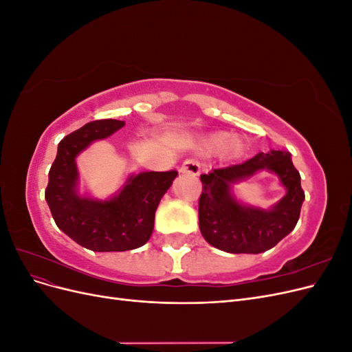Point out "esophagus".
Masks as SVG:
<instances>
[{"label": "esophagus", "mask_w": 352, "mask_h": 352, "mask_svg": "<svg viewBox=\"0 0 352 352\" xmlns=\"http://www.w3.org/2000/svg\"><path fill=\"white\" fill-rule=\"evenodd\" d=\"M201 172V166L199 163L197 162V160H186V162H184L182 167H180V173L184 175H190V176H198Z\"/></svg>", "instance_id": "1"}]
</instances>
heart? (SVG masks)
<instances>
[{"label":"heart","mask_w":352,"mask_h":352,"mask_svg":"<svg viewBox=\"0 0 352 352\" xmlns=\"http://www.w3.org/2000/svg\"><path fill=\"white\" fill-rule=\"evenodd\" d=\"M199 150L207 154L221 153L226 158H238L243 153V141L239 136L229 135L228 132H214L202 138Z\"/></svg>","instance_id":"b5f03b06"}]
</instances>
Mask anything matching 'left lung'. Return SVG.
Segmentation results:
<instances>
[{
  "label": "left lung",
  "mask_w": 352,
  "mask_h": 352,
  "mask_svg": "<svg viewBox=\"0 0 352 352\" xmlns=\"http://www.w3.org/2000/svg\"><path fill=\"white\" fill-rule=\"evenodd\" d=\"M267 169L280 177L287 194L270 209L248 206L232 194V185ZM199 230L212 247L230 254H260L273 248L294 230L305 199L300 172L291 154L258 153L248 162L201 175Z\"/></svg>",
  "instance_id": "obj_1"
}]
</instances>
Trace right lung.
Masks as SVG:
<instances>
[{
  "mask_svg": "<svg viewBox=\"0 0 352 352\" xmlns=\"http://www.w3.org/2000/svg\"><path fill=\"white\" fill-rule=\"evenodd\" d=\"M124 122L95 120L63 138L48 173L45 199L60 230L91 251H129L153 235L155 210L172 186L176 170L129 175L122 188L107 199L79 192L78 155L98 140H105Z\"/></svg>",
  "mask_w": 352,
  "mask_h": 352,
  "instance_id": "right-lung-1",
  "label": "right lung"
}]
</instances>
